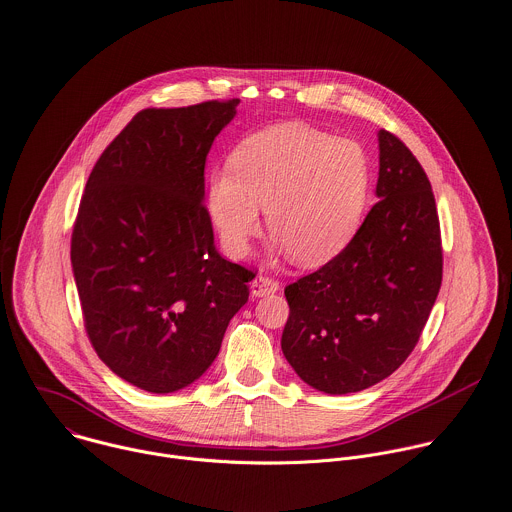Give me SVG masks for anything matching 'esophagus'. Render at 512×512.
<instances>
[{
	"mask_svg": "<svg viewBox=\"0 0 512 512\" xmlns=\"http://www.w3.org/2000/svg\"><path fill=\"white\" fill-rule=\"evenodd\" d=\"M277 289H279V283H277L275 279L263 277V275L255 277L253 283H251V295H253V297H265V295H269V293H275Z\"/></svg>",
	"mask_w": 512,
	"mask_h": 512,
	"instance_id": "esophagus-1",
	"label": "esophagus"
}]
</instances>
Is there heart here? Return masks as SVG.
Returning <instances> with one entry per match:
<instances>
[{
	"mask_svg": "<svg viewBox=\"0 0 512 512\" xmlns=\"http://www.w3.org/2000/svg\"><path fill=\"white\" fill-rule=\"evenodd\" d=\"M228 170L207 183V211L227 255L241 259L267 227L281 251L319 267L354 239L372 185V164L356 140L301 122L259 130L237 144Z\"/></svg>",
	"mask_w": 512,
	"mask_h": 512,
	"instance_id": "heart-1",
	"label": "heart"
}]
</instances>
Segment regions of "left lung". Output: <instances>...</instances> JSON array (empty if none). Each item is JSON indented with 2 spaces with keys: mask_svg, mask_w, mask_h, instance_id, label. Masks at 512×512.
<instances>
[{
  "mask_svg": "<svg viewBox=\"0 0 512 512\" xmlns=\"http://www.w3.org/2000/svg\"><path fill=\"white\" fill-rule=\"evenodd\" d=\"M378 146L380 201L342 253L285 287L283 356L305 384L331 396L362 392L406 362L442 283L424 168L388 130L378 132Z\"/></svg>",
  "mask_w": 512,
  "mask_h": 512,
  "instance_id": "obj_1",
  "label": "left lung"
}]
</instances>
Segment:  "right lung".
Here are the masks:
<instances>
[{
    "mask_svg": "<svg viewBox=\"0 0 512 512\" xmlns=\"http://www.w3.org/2000/svg\"><path fill=\"white\" fill-rule=\"evenodd\" d=\"M239 100L146 108L94 164L72 233V271L98 358L128 384L170 394L215 362L247 303L245 267L221 257L205 162Z\"/></svg>",
    "mask_w": 512,
    "mask_h": 512,
    "instance_id": "add662e5",
    "label": "right lung"
}]
</instances>
